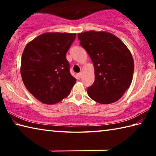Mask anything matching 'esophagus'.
Listing matches in <instances>:
<instances>
[{
    "label": "esophagus",
    "instance_id": "obj_1",
    "mask_svg": "<svg viewBox=\"0 0 156 156\" xmlns=\"http://www.w3.org/2000/svg\"><path fill=\"white\" fill-rule=\"evenodd\" d=\"M77 76H78V78L80 79L81 78V76H82V73H78V74H77Z\"/></svg>",
    "mask_w": 156,
    "mask_h": 156
}]
</instances>
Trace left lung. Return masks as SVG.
<instances>
[{
    "mask_svg": "<svg viewBox=\"0 0 156 156\" xmlns=\"http://www.w3.org/2000/svg\"><path fill=\"white\" fill-rule=\"evenodd\" d=\"M78 38L94 66L95 81L87 87L89 96L103 105L120 99L131 85L134 71L127 47L118 37L105 31H85Z\"/></svg>",
    "mask_w": 156,
    "mask_h": 156,
    "instance_id": "obj_1",
    "label": "left lung"
}]
</instances>
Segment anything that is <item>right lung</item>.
Instances as JSON below:
<instances>
[{"label": "right lung", "mask_w": 156, "mask_h": 156, "mask_svg": "<svg viewBox=\"0 0 156 156\" xmlns=\"http://www.w3.org/2000/svg\"><path fill=\"white\" fill-rule=\"evenodd\" d=\"M76 36V34L45 33L25 47L21 59V76L27 90L43 103L61 101L76 83L66 58Z\"/></svg>", "instance_id": "right-lung-1"}]
</instances>
